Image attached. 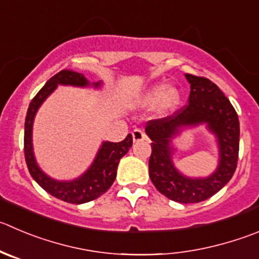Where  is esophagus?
Listing matches in <instances>:
<instances>
[{"instance_id":"esophagus-1","label":"esophagus","mask_w":259,"mask_h":259,"mask_svg":"<svg viewBox=\"0 0 259 259\" xmlns=\"http://www.w3.org/2000/svg\"><path fill=\"white\" fill-rule=\"evenodd\" d=\"M132 139H134V142H140V141H144V140H146V135H145L144 131H141V130H134V132H132Z\"/></svg>"}]
</instances>
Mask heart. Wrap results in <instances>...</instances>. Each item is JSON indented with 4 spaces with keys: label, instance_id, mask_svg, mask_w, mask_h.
I'll return each instance as SVG.
<instances>
[{
    "label": "heart",
    "instance_id": "b5f03b06",
    "mask_svg": "<svg viewBox=\"0 0 259 259\" xmlns=\"http://www.w3.org/2000/svg\"><path fill=\"white\" fill-rule=\"evenodd\" d=\"M181 94L178 89L169 86L166 82H156L147 88L137 98L136 108L139 109H151L156 107L161 113H166L174 109L179 104Z\"/></svg>",
    "mask_w": 259,
    "mask_h": 259
}]
</instances>
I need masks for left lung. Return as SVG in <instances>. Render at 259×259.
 <instances>
[{
  "label": "left lung",
  "mask_w": 259,
  "mask_h": 259,
  "mask_svg": "<svg viewBox=\"0 0 259 259\" xmlns=\"http://www.w3.org/2000/svg\"><path fill=\"white\" fill-rule=\"evenodd\" d=\"M191 85L188 105L173 115L146 123L151 140L149 173L157 191L179 203H198L228 184L236 169L239 152V118L228 98L208 78L186 73ZM205 125L214 135L219 151L217 169L207 177H188L174 164V140L189 127Z\"/></svg>",
  "instance_id": "obj_1"
}]
</instances>
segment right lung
I'll list each match as a JSON object with an SVG mask.
<instances>
[{
    "label": "right lung",
    "mask_w": 259,
    "mask_h": 259,
    "mask_svg": "<svg viewBox=\"0 0 259 259\" xmlns=\"http://www.w3.org/2000/svg\"><path fill=\"white\" fill-rule=\"evenodd\" d=\"M58 85L75 86V88L100 89L103 81L90 82L82 73L70 70H62L57 75L49 78L46 85L39 90L29 104L25 118V132H24V151L29 173L34 181L56 198L61 201L81 205L98 198L110 188L117 177V168L119 160L128 152L132 146V135H127L123 141H103L97 152L94 161L80 177L70 181H58L44 173L39 166L34 155L33 147V124L36 112L47 98L53 93Z\"/></svg>",
    "instance_id": "add662e5"
}]
</instances>
